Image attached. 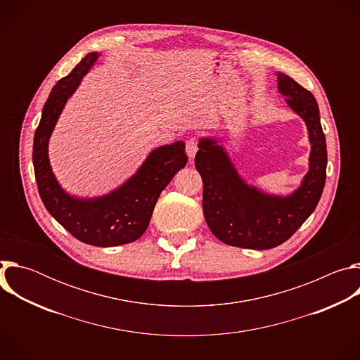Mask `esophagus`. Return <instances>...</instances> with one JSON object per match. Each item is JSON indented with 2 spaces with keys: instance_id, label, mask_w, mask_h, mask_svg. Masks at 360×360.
<instances>
[{
  "instance_id": "1",
  "label": "esophagus",
  "mask_w": 360,
  "mask_h": 360,
  "mask_svg": "<svg viewBox=\"0 0 360 360\" xmlns=\"http://www.w3.org/2000/svg\"><path fill=\"white\" fill-rule=\"evenodd\" d=\"M185 149H186L188 157H189V158H193V157L196 155V152H198V139H196L195 136L189 138V139L186 141Z\"/></svg>"
}]
</instances>
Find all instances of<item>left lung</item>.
Wrapping results in <instances>:
<instances>
[{
	"label": "left lung",
	"mask_w": 360,
	"mask_h": 360,
	"mask_svg": "<svg viewBox=\"0 0 360 360\" xmlns=\"http://www.w3.org/2000/svg\"><path fill=\"white\" fill-rule=\"evenodd\" d=\"M279 91L288 105L303 118L312 143L309 172L289 196H272L248 186L215 139L203 138L195 157L202 176V208L212 233L226 245L271 249L288 240L311 217L326 181V139L315 96L285 74H278Z\"/></svg>",
	"instance_id": "left-lung-1"
}]
</instances>
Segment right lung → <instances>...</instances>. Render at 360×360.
I'll return each instance as SVG.
<instances>
[{"label":"right lung","instance_id":"right-lung-1","mask_svg":"<svg viewBox=\"0 0 360 360\" xmlns=\"http://www.w3.org/2000/svg\"><path fill=\"white\" fill-rule=\"evenodd\" d=\"M96 60V53L88 54L51 91L34 135L32 162L39 196L51 215L84 243L117 246L143 235L161 192L186 165L188 157L182 141L152 150L128 182L102 198L77 199L61 189L49 167L48 139L67 99Z\"/></svg>","mask_w":360,"mask_h":360}]
</instances>
